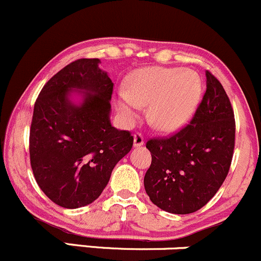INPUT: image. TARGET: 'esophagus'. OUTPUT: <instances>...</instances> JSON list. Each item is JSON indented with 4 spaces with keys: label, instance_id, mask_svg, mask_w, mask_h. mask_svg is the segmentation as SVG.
<instances>
[{
    "label": "esophagus",
    "instance_id": "esophagus-1",
    "mask_svg": "<svg viewBox=\"0 0 261 261\" xmlns=\"http://www.w3.org/2000/svg\"><path fill=\"white\" fill-rule=\"evenodd\" d=\"M142 145H144V136L141 134H135L134 135V146L135 147H140Z\"/></svg>",
    "mask_w": 261,
    "mask_h": 261
}]
</instances>
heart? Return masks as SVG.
I'll return each instance as SVG.
<instances>
[{"label": "heart", "instance_id": "1", "mask_svg": "<svg viewBox=\"0 0 261 261\" xmlns=\"http://www.w3.org/2000/svg\"><path fill=\"white\" fill-rule=\"evenodd\" d=\"M203 93L199 74L183 68L148 67L136 71L115 98L117 113L135 122L140 109L147 107L150 124L165 133L182 128L193 117Z\"/></svg>", "mask_w": 261, "mask_h": 261}]
</instances>
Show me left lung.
<instances>
[{
    "instance_id": "left-lung-1",
    "label": "left lung",
    "mask_w": 261,
    "mask_h": 261,
    "mask_svg": "<svg viewBox=\"0 0 261 261\" xmlns=\"http://www.w3.org/2000/svg\"><path fill=\"white\" fill-rule=\"evenodd\" d=\"M207 90L193 119L167 139H152L144 185L151 202L173 214H190L213 198L227 177L236 140L230 101L219 80L205 71Z\"/></svg>"
}]
</instances>
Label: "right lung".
I'll return each mask as SVG.
<instances>
[{
	"instance_id": "add662e5",
	"label": "right lung",
	"mask_w": 261,
	"mask_h": 261,
	"mask_svg": "<svg viewBox=\"0 0 261 261\" xmlns=\"http://www.w3.org/2000/svg\"><path fill=\"white\" fill-rule=\"evenodd\" d=\"M100 59H78L48 80L36 100L30 156L39 188L68 210L90 204L107 187L134 137L111 126L114 83Z\"/></svg>"
}]
</instances>
